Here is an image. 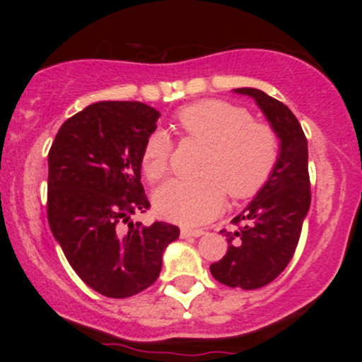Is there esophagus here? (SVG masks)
<instances>
[{"label":"esophagus","instance_id":"34e87169","mask_svg":"<svg viewBox=\"0 0 362 362\" xmlns=\"http://www.w3.org/2000/svg\"><path fill=\"white\" fill-rule=\"evenodd\" d=\"M182 236L184 238H189V236H201L204 235V230H201V228H182Z\"/></svg>","mask_w":362,"mask_h":362}]
</instances>
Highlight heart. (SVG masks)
<instances>
[{"label": "heart", "instance_id": "obj_1", "mask_svg": "<svg viewBox=\"0 0 362 362\" xmlns=\"http://www.w3.org/2000/svg\"><path fill=\"white\" fill-rule=\"evenodd\" d=\"M175 126L184 139L209 146L197 180H172L155 195L158 213L182 224H199L221 211L230 197L242 201L264 189L276 170L281 143L271 124L253 120L243 107L224 100H199L177 110ZM173 144L167 132L148 136L141 168L149 182L167 178Z\"/></svg>", "mask_w": 362, "mask_h": 362}]
</instances>
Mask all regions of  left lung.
Returning a JSON list of instances; mask_svg holds the SVG:
<instances>
[{
	"label": "left lung",
	"mask_w": 362,
	"mask_h": 362,
	"mask_svg": "<svg viewBox=\"0 0 362 362\" xmlns=\"http://www.w3.org/2000/svg\"><path fill=\"white\" fill-rule=\"evenodd\" d=\"M250 95L281 139V155L272 177L259 195L233 219L226 236L228 252L211 264L216 281L230 288L259 289L288 267L300 242L310 209L308 141L301 124L284 103L257 88H236Z\"/></svg>",
	"instance_id": "8db88e82"
}]
</instances>
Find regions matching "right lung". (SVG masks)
Here are the masks:
<instances>
[{
	"label": "right lung",
	"instance_id": "obj_1",
	"mask_svg": "<svg viewBox=\"0 0 362 362\" xmlns=\"http://www.w3.org/2000/svg\"><path fill=\"white\" fill-rule=\"evenodd\" d=\"M158 117L143 102L91 103L62 124L49 149V226L80 279L107 298L149 288L180 235L165 221L129 223L149 209L141 151Z\"/></svg>",
	"mask_w": 362,
	"mask_h": 362
}]
</instances>
